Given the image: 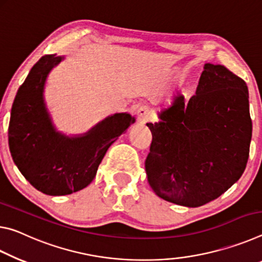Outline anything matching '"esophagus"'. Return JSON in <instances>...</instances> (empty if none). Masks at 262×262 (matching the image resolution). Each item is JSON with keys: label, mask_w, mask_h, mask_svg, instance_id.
<instances>
[{"label": "esophagus", "mask_w": 262, "mask_h": 262, "mask_svg": "<svg viewBox=\"0 0 262 262\" xmlns=\"http://www.w3.org/2000/svg\"><path fill=\"white\" fill-rule=\"evenodd\" d=\"M137 114H138V118L141 122H147L151 118V111H149L147 106H140Z\"/></svg>", "instance_id": "34e87169"}]
</instances>
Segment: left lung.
Wrapping results in <instances>:
<instances>
[{
	"label": "left lung",
	"instance_id": "1",
	"mask_svg": "<svg viewBox=\"0 0 262 262\" xmlns=\"http://www.w3.org/2000/svg\"><path fill=\"white\" fill-rule=\"evenodd\" d=\"M147 126L152 143L145 160L158 196L201 207L237 182L246 168L252 119L246 82L223 65L205 63L196 94L183 96Z\"/></svg>",
	"mask_w": 262,
	"mask_h": 262
}]
</instances>
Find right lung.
Listing matches in <instances>:
<instances>
[{
    "label": "right lung",
    "instance_id": "obj_1",
    "mask_svg": "<svg viewBox=\"0 0 262 262\" xmlns=\"http://www.w3.org/2000/svg\"><path fill=\"white\" fill-rule=\"evenodd\" d=\"M61 57L46 54L34 63L16 94L8 135L16 166L41 192L68 195L95 178L105 152L135 118L116 114L83 137L67 138L55 132L46 113L42 89L46 76Z\"/></svg>",
    "mask_w": 262,
    "mask_h": 262
}]
</instances>
